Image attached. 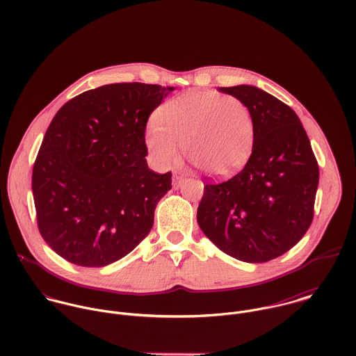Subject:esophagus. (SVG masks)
I'll use <instances>...</instances> for the list:
<instances>
[{
  "label": "esophagus",
  "mask_w": 356,
  "mask_h": 356,
  "mask_svg": "<svg viewBox=\"0 0 356 356\" xmlns=\"http://www.w3.org/2000/svg\"><path fill=\"white\" fill-rule=\"evenodd\" d=\"M185 177L184 175H177V174H174L172 175V188L174 189H178L184 182H185Z\"/></svg>",
  "instance_id": "34e87169"
}]
</instances>
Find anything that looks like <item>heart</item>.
I'll list each match as a JSON object with an SVG mask.
<instances>
[{
	"mask_svg": "<svg viewBox=\"0 0 356 356\" xmlns=\"http://www.w3.org/2000/svg\"><path fill=\"white\" fill-rule=\"evenodd\" d=\"M147 130L154 160L167 165L184 147L188 160L207 175L226 178L238 172L254 147V122L243 100L220 92H188L157 112Z\"/></svg>",
	"mask_w": 356,
	"mask_h": 356,
	"instance_id": "obj_1",
	"label": "heart"
}]
</instances>
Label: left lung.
<instances>
[{"label": "left lung", "instance_id": "obj_1", "mask_svg": "<svg viewBox=\"0 0 356 356\" xmlns=\"http://www.w3.org/2000/svg\"><path fill=\"white\" fill-rule=\"evenodd\" d=\"M219 92L251 109L254 147L238 174L205 184L197 222L222 252L268 261L295 247L312 222L318 161L300 119L285 102L250 85Z\"/></svg>", "mask_w": 356, "mask_h": 356}]
</instances>
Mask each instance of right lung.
<instances>
[{
	"instance_id": "add662e5",
	"label": "right lung",
	"mask_w": 356,
	"mask_h": 356,
	"mask_svg": "<svg viewBox=\"0 0 356 356\" xmlns=\"http://www.w3.org/2000/svg\"><path fill=\"white\" fill-rule=\"evenodd\" d=\"M175 88L111 83L65 102L33 167L38 230L51 250L85 267L130 254L151 232L171 189L145 156L147 123Z\"/></svg>"
}]
</instances>
